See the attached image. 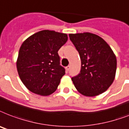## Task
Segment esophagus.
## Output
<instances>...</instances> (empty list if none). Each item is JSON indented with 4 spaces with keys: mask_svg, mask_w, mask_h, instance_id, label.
Instances as JSON below:
<instances>
[{
    "mask_svg": "<svg viewBox=\"0 0 129 129\" xmlns=\"http://www.w3.org/2000/svg\"><path fill=\"white\" fill-rule=\"evenodd\" d=\"M70 66H67L66 68V71L68 72L69 70H70Z\"/></svg>",
    "mask_w": 129,
    "mask_h": 129,
    "instance_id": "obj_1",
    "label": "esophagus"
}]
</instances>
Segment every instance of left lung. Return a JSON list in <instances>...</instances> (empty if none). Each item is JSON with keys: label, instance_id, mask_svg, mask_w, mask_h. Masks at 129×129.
Listing matches in <instances>:
<instances>
[{"label": "left lung", "instance_id": "8db88e82", "mask_svg": "<svg viewBox=\"0 0 129 129\" xmlns=\"http://www.w3.org/2000/svg\"><path fill=\"white\" fill-rule=\"evenodd\" d=\"M81 60L80 72L72 78L82 95L94 97L102 94L114 82L117 61L112 49L96 34L84 32L69 34Z\"/></svg>", "mask_w": 129, "mask_h": 129}]
</instances>
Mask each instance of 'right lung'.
<instances>
[{
	"instance_id": "right-lung-1",
	"label": "right lung",
	"mask_w": 129,
	"mask_h": 129,
	"mask_svg": "<svg viewBox=\"0 0 129 129\" xmlns=\"http://www.w3.org/2000/svg\"><path fill=\"white\" fill-rule=\"evenodd\" d=\"M67 41L66 34L45 29L32 34L22 43L17 70L29 91L43 96L56 91L66 74L57 52Z\"/></svg>"
}]
</instances>
